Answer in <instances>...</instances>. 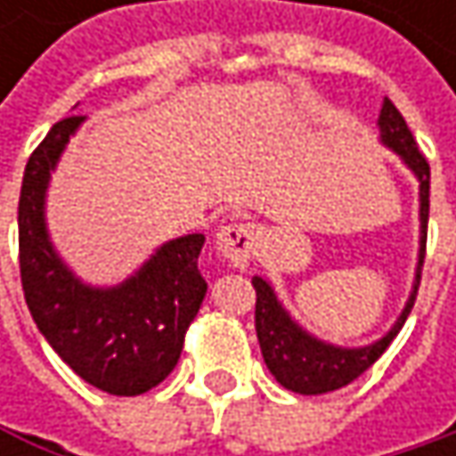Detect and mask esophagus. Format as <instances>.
<instances>
[{
	"mask_svg": "<svg viewBox=\"0 0 456 456\" xmlns=\"http://www.w3.org/2000/svg\"><path fill=\"white\" fill-rule=\"evenodd\" d=\"M216 250L234 269H245L256 250V229L250 224H227L216 232Z\"/></svg>",
	"mask_w": 456,
	"mask_h": 456,
	"instance_id": "obj_1",
	"label": "esophagus"
}]
</instances>
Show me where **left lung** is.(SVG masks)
I'll return each instance as SVG.
<instances>
[{
  "mask_svg": "<svg viewBox=\"0 0 456 456\" xmlns=\"http://www.w3.org/2000/svg\"><path fill=\"white\" fill-rule=\"evenodd\" d=\"M378 129H380V144H386L388 150H394L402 163L410 168L419 184V248H417V266H414V280H411V290L402 314L391 324V330L367 343V346H335L327 343L317 335H312L298 319L293 317L277 290L272 288L269 280L264 277H253V288H256V335H258V346H261V356L269 367V372L274 375V380L301 396H319V394H330L338 391L348 383H354L364 370H370L383 351L391 346V340L399 335V330L404 327V322L410 317L414 298H417V288H419V274H422V258H425V237H428V195H430V166L422 158V152L417 150V142L411 137L407 121L402 118V113L396 110V105L386 97L380 116H378Z\"/></svg>",
  "mask_w": 456,
  "mask_h": 456,
  "instance_id": "left-lung-1",
  "label": "left lung"
}]
</instances>
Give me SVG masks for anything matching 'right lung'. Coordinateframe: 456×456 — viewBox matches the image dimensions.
<instances>
[{
	"label": "right lung",
	"instance_id": "add662e5",
	"mask_svg": "<svg viewBox=\"0 0 456 456\" xmlns=\"http://www.w3.org/2000/svg\"><path fill=\"white\" fill-rule=\"evenodd\" d=\"M86 118L57 121L28 158L20 203V280L28 312L54 354L89 386L139 396L176 367L206 280L200 232L168 240L118 285L84 282L57 253L46 227V190L70 137Z\"/></svg>",
	"mask_w": 456,
	"mask_h": 456
}]
</instances>
